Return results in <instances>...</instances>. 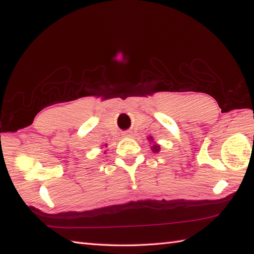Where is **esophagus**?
<instances>
[{
    "label": "esophagus",
    "mask_w": 254,
    "mask_h": 254,
    "mask_svg": "<svg viewBox=\"0 0 254 254\" xmlns=\"http://www.w3.org/2000/svg\"><path fill=\"white\" fill-rule=\"evenodd\" d=\"M124 136H130V133H124Z\"/></svg>",
    "instance_id": "34e87169"
}]
</instances>
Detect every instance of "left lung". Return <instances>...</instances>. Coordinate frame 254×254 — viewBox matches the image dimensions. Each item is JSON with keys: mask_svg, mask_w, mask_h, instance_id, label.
I'll use <instances>...</instances> for the list:
<instances>
[{"mask_svg": "<svg viewBox=\"0 0 254 254\" xmlns=\"http://www.w3.org/2000/svg\"><path fill=\"white\" fill-rule=\"evenodd\" d=\"M148 139H149L150 142H153V143H154V144H153V146L150 147V148H152L153 152H154V153H158L159 150H160V146H159V145H158V144H156V143L154 142V138H153L152 136H149V137H148Z\"/></svg>", "mask_w": 254, "mask_h": 254, "instance_id": "left-lung-1", "label": "left lung"}]
</instances>
